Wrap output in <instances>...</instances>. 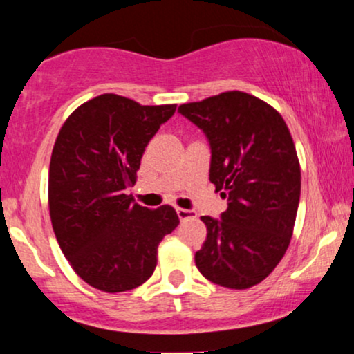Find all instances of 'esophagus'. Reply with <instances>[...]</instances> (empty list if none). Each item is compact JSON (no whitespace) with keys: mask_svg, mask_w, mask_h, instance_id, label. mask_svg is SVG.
Returning <instances> with one entry per match:
<instances>
[{"mask_svg":"<svg viewBox=\"0 0 354 354\" xmlns=\"http://www.w3.org/2000/svg\"><path fill=\"white\" fill-rule=\"evenodd\" d=\"M176 213H178V218H180L181 221H185V219H189V218H196V211H193V209L176 208Z\"/></svg>","mask_w":354,"mask_h":354,"instance_id":"1","label":"esophagus"}]
</instances>
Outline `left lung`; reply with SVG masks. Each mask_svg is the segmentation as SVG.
<instances>
[{"instance_id": "obj_1", "label": "left lung", "mask_w": 354, "mask_h": 354, "mask_svg": "<svg viewBox=\"0 0 354 354\" xmlns=\"http://www.w3.org/2000/svg\"><path fill=\"white\" fill-rule=\"evenodd\" d=\"M178 111L208 136L209 181L228 200L221 219L201 216L208 233L194 261L211 283L248 290L271 274L293 236L301 193L293 138L271 104L243 91Z\"/></svg>"}]
</instances>
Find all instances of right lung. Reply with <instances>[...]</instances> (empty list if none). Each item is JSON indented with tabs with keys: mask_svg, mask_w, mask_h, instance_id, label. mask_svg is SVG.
I'll return each instance as SVG.
<instances>
[{
	"mask_svg": "<svg viewBox=\"0 0 354 354\" xmlns=\"http://www.w3.org/2000/svg\"><path fill=\"white\" fill-rule=\"evenodd\" d=\"M176 104L143 106L100 95L61 126L51 153L48 205L53 231L75 273L104 293H123L151 278L158 246L180 225L176 211L133 203L141 158Z\"/></svg>",
	"mask_w": 354,
	"mask_h": 354,
	"instance_id": "add662e5",
	"label": "right lung"
}]
</instances>
